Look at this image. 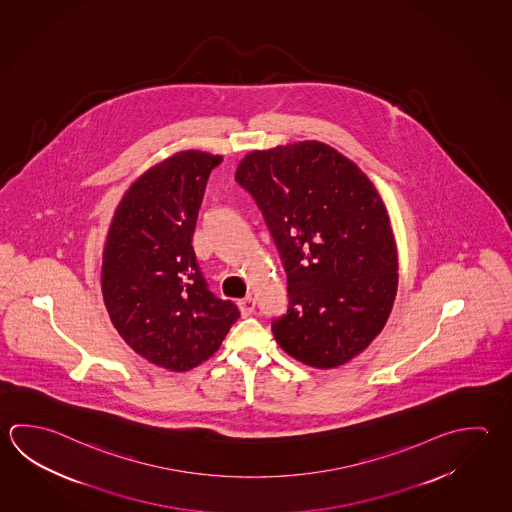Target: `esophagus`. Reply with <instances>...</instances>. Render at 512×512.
<instances>
[{"label": "esophagus", "instance_id": "1", "mask_svg": "<svg viewBox=\"0 0 512 512\" xmlns=\"http://www.w3.org/2000/svg\"><path fill=\"white\" fill-rule=\"evenodd\" d=\"M238 307H240V312H242L243 317L251 316V314H254L256 301H254L252 296H247V298H243L238 301Z\"/></svg>", "mask_w": 512, "mask_h": 512}]
</instances>
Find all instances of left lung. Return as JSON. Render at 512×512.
<instances>
[{
	"instance_id": "obj_1",
	"label": "left lung",
	"mask_w": 512,
	"mask_h": 512,
	"mask_svg": "<svg viewBox=\"0 0 512 512\" xmlns=\"http://www.w3.org/2000/svg\"><path fill=\"white\" fill-rule=\"evenodd\" d=\"M236 182L260 207L287 272L289 308L272 321L279 346L314 368L348 363L386 325L399 281L377 189L317 140L252 151Z\"/></svg>"
}]
</instances>
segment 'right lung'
I'll return each mask as SVG.
<instances>
[{
  "label": "right lung",
  "mask_w": 512,
  "mask_h": 512,
  "mask_svg": "<svg viewBox=\"0 0 512 512\" xmlns=\"http://www.w3.org/2000/svg\"><path fill=\"white\" fill-rule=\"evenodd\" d=\"M220 155L182 151L124 195L104 247V305L149 363L186 372L209 359L240 317L209 290L193 249L196 218Z\"/></svg>",
  "instance_id": "1"
}]
</instances>
